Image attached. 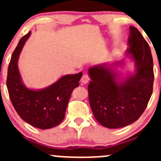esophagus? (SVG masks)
I'll return each instance as SVG.
<instances>
[{
    "instance_id": "esophagus-1",
    "label": "esophagus",
    "mask_w": 161,
    "mask_h": 161,
    "mask_svg": "<svg viewBox=\"0 0 161 161\" xmlns=\"http://www.w3.org/2000/svg\"><path fill=\"white\" fill-rule=\"evenodd\" d=\"M80 81L82 84H87L90 81V77H89L88 75H83Z\"/></svg>"
}]
</instances>
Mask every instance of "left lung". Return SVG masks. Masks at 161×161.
Listing matches in <instances>:
<instances>
[{
    "mask_svg": "<svg viewBox=\"0 0 161 161\" xmlns=\"http://www.w3.org/2000/svg\"><path fill=\"white\" fill-rule=\"evenodd\" d=\"M128 49L124 58L89 69V101L97 121L108 129L135 122L147 108L153 92V64L149 44L139 30L129 26ZM128 57L134 64L125 77L119 68Z\"/></svg>",
    "mask_w": 161,
    "mask_h": 161,
    "instance_id": "left-lung-1",
    "label": "left lung"
}]
</instances>
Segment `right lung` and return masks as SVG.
Listing matches in <instances>:
<instances>
[{
	"label": "right lung",
	"mask_w": 161,
	"mask_h": 161,
	"mask_svg": "<svg viewBox=\"0 0 161 161\" xmlns=\"http://www.w3.org/2000/svg\"><path fill=\"white\" fill-rule=\"evenodd\" d=\"M31 32L22 37L11 55L7 87L13 107L23 121L40 129L55 127L63 121L71 92L79 86L82 72L65 75L51 85L39 90L28 88L19 70V58Z\"/></svg>",
	"instance_id": "1"
}]
</instances>
